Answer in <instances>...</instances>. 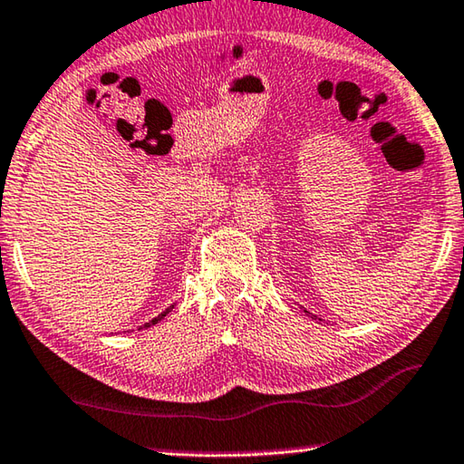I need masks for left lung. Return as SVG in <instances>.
Listing matches in <instances>:
<instances>
[{
    "instance_id": "8db88e82",
    "label": "left lung",
    "mask_w": 464,
    "mask_h": 464,
    "mask_svg": "<svg viewBox=\"0 0 464 464\" xmlns=\"http://www.w3.org/2000/svg\"><path fill=\"white\" fill-rule=\"evenodd\" d=\"M305 314H310V312H305ZM312 318H314V320H315V315H312ZM318 320H320V318H318Z\"/></svg>"
}]
</instances>
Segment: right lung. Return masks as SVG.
I'll return each mask as SVG.
<instances>
[{
  "mask_svg": "<svg viewBox=\"0 0 464 464\" xmlns=\"http://www.w3.org/2000/svg\"><path fill=\"white\" fill-rule=\"evenodd\" d=\"M171 310H173V305H171V307H167V310H165V312H160V314L157 315V318H152L150 322H146V324H144L142 328H150V326H154V324H157V322H160V320H163V318H165V315H167L169 312H171Z\"/></svg>",
  "mask_w": 464,
  "mask_h": 464,
  "instance_id": "1",
  "label": "right lung"
}]
</instances>
